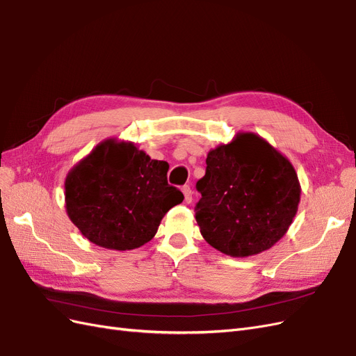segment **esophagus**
Returning <instances> with one entry per match:
<instances>
[{
	"label": "esophagus",
	"mask_w": 356,
	"mask_h": 356,
	"mask_svg": "<svg viewBox=\"0 0 356 356\" xmlns=\"http://www.w3.org/2000/svg\"><path fill=\"white\" fill-rule=\"evenodd\" d=\"M181 191H183V195H185V201L186 202H191L192 201V189H191V186L189 185H185L181 188Z\"/></svg>",
	"instance_id": "obj_1"
}]
</instances>
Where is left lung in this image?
I'll return each instance as SVG.
<instances>
[{
  "mask_svg": "<svg viewBox=\"0 0 356 356\" xmlns=\"http://www.w3.org/2000/svg\"><path fill=\"white\" fill-rule=\"evenodd\" d=\"M195 219L201 235L223 254L247 257L270 248L289 231L300 202L291 163L254 133L211 149Z\"/></svg>",
  "mask_w": 356,
  "mask_h": 356,
  "instance_id": "8db88e82",
  "label": "left lung"
}]
</instances>
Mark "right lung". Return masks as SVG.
<instances>
[{
  "label": "right lung",
  "instance_id": "add662e5",
  "mask_svg": "<svg viewBox=\"0 0 356 356\" xmlns=\"http://www.w3.org/2000/svg\"><path fill=\"white\" fill-rule=\"evenodd\" d=\"M168 164L133 143L108 139L65 180L66 213L90 243L133 250L151 241L165 213L183 201L167 181Z\"/></svg>",
  "mask_w": 356,
  "mask_h": 356
}]
</instances>
